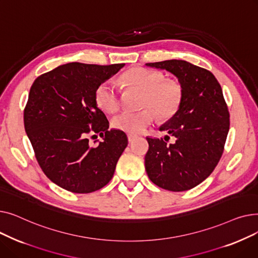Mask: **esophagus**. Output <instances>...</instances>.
Instances as JSON below:
<instances>
[{
	"mask_svg": "<svg viewBox=\"0 0 258 258\" xmlns=\"http://www.w3.org/2000/svg\"><path fill=\"white\" fill-rule=\"evenodd\" d=\"M137 138L136 135H132V134H128L127 135V139H128V142H133L135 139Z\"/></svg>",
	"mask_w": 258,
	"mask_h": 258,
	"instance_id": "34e87169",
	"label": "esophagus"
}]
</instances>
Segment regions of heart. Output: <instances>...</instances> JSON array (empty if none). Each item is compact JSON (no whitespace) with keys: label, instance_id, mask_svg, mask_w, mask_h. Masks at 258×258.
Returning a JSON list of instances; mask_svg holds the SVG:
<instances>
[{"label":"heart","instance_id":"heart-1","mask_svg":"<svg viewBox=\"0 0 258 258\" xmlns=\"http://www.w3.org/2000/svg\"><path fill=\"white\" fill-rule=\"evenodd\" d=\"M128 88L142 91V106L139 112H123L113 119V126L128 134H140L157 118L168 119L178 112L183 98L182 87L173 80H165V75L152 69L138 67L121 76ZM95 100L105 113L113 114L120 107L118 90L112 80L102 81L95 90Z\"/></svg>","mask_w":258,"mask_h":258}]
</instances>
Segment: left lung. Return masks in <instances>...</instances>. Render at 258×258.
Segmentation results:
<instances>
[{
	"mask_svg": "<svg viewBox=\"0 0 258 258\" xmlns=\"http://www.w3.org/2000/svg\"><path fill=\"white\" fill-rule=\"evenodd\" d=\"M165 70L178 79L183 98L178 112L159 127L175 138L146 137L148 178L169 191L189 190L206 180L223 155L229 132V112L222 88L214 75L186 60L145 63Z\"/></svg>",
	"mask_w": 258,
	"mask_h": 258,
	"instance_id": "obj_1",
	"label": "left lung"
}]
</instances>
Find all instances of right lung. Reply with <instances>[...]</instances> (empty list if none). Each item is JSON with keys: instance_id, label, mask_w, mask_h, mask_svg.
Wrapping results in <instances>:
<instances>
[{"instance_id": "add662e5", "label": "right lung", "mask_w": 258, "mask_h": 258, "mask_svg": "<svg viewBox=\"0 0 258 258\" xmlns=\"http://www.w3.org/2000/svg\"><path fill=\"white\" fill-rule=\"evenodd\" d=\"M124 66L69 62L38 76L31 86L24 111L26 134L40 168L68 191L90 194L105 186L127 146L125 133L108 130L95 100L98 85ZM90 133H99L104 141L91 147Z\"/></svg>"}]
</instances>
